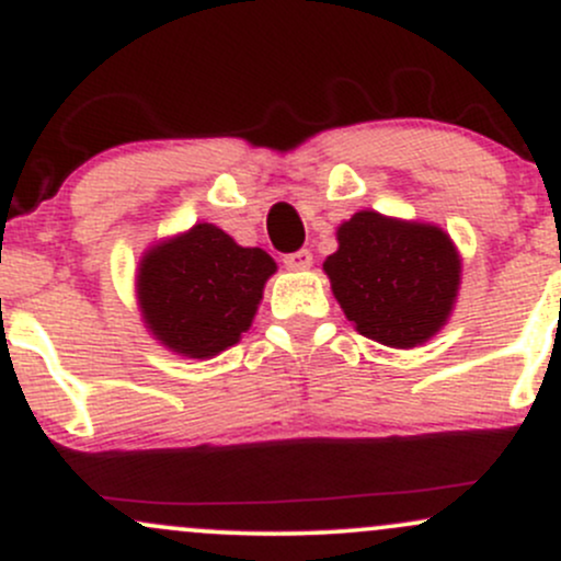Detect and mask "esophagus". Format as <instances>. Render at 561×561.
Segmentation results:
<instances>
[{"mask_svg":"<svg viewBox=\"0 0 561 561\" xmlns=\"http://www.w3.org/2000/svg\"><path fill=\"white\" fill-rule=\"evenodd\" d=\"M311 263H313L311 250H295L285 255V266L290 271H306V268H311Z\"/></svg>","mask_w":561,"mask_h":561,"instance_id":"obj_1","label":"esophagus"}]
</instances>
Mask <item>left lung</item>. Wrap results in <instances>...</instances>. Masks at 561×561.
Returning <instances> with one entry per match:
<instances>
[{
  "label": "left lung",
  "instance_id": "obj_1",
  "mask_svg": "<svg viewBox=\"0 0 561 561\" xmlns=\"http://www.w3.org/2000/svg\"><path fill=\"white\" fill-rule=\"evenodd\" d=\"M324 274L362 335L415 348L450 317L460 255L439 226L362 210L337 229V250L324 261Z\"/></svg>",
  "mask_w": 561,
  "mask_h": 561
}]
</instances>
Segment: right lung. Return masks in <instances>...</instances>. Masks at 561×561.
Listing matches in <instances>:
<instances>
[{"label":"right lung","mask_w":561,"mask_h":561,"mask_svg":"<svg viewBox=\"0 0 561 561\" xmlns=\"http://www.w3.org/2000/svg\"><path fill=\"white\" fill-rule=\"evenodd\" d=\"M274 271L268 252L242 248L213 224H196L144 255L140 313L162 346L191 359H210L250 330Z\"/></svg>","instance_id":"add662e5"}]
</instances>
